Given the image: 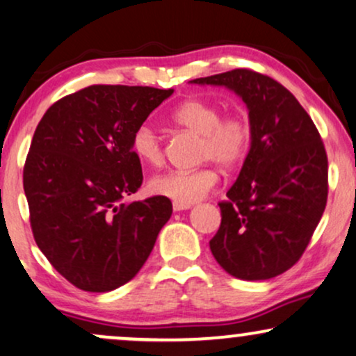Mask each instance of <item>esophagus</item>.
Returning a JSON list of instances; mask_svg holds the SVG:
<instances>
[{
    "label": "esophagus",
    "instance_id": "1",
    "mask_svg": "<svg viewBox=\"0 0 356 356\" xmlns=\"http://www.w3.org/2000/svg\"><path fill=\"white\" fill-rule=\"evenodd\" d=\"M191 204H185V203H178V201H173V209L175 211H183V209H188Z\"/></svg>",
    "mask_w": 356,
    "mask_h": 356
}]
</instances>
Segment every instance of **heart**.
<instances>
[{
  "instance_id": "1",
  "label": "heart",
  "mask_w": 356,
  "mask_h": 356,
  "mask_svg": "<svg viewBox=\"0 0 356 356\" xmlns=\"http://www.w3.org/2000/svg\"><path fill=\"white\" fill-rule=\"evenodd\" d=\"M171 120L181 129L200 137V161H214L226 170L238 168L249 156L254 130L251 118L243 108L221 113L219 104L208 99H190L178 105ZM134 155L145 165L163 163V142L155 127L148 122L140 124L130 138ZM219 175L211 166L191 171H166L148 183L152 195L163 196L178 203L191 204L204 198L218 185Z\"/></svg>"
}]
</instances>
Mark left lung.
<instances>
[{"label":"left lung","instance_id":"left-lung-1","mask_svg":"<svg viewBox=\"0 0 356 356\" xmlns=\"http://www.w3.org/2000/svg\"><path fill=\"white\" fill-rule=\"evenodd\" d=\"M191 82L234 90L254 130L251 153L219 203L213 256L238 279L275 277L299 262L327 204L328 160L317 127L282 84L251 69Z\"/></svg>","mask_w":356,"mask_h":356}]
</instances>
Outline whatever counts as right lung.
Returning a JSON list of instances; mask_svg holds the SVG:
<instances>
[{
    "label": "right lung",
    "mask_w": 356,
    "mask_h": 356,
    "mask_svg": "<svg viewBox=\"0 0 356 356\" xmlns=\"http://www.w3.org/2000/svg\"><path fill=\"white\" fill-rule=\"evenodd\" d=\"M173 94L142 86H89L47 108L23 170L34 241L77 289L108 292L150 256L173 211L168 198L124 203L142 185L130 138Z\"/></svg>",
    "instance_id": "obj_1"
}]
</instances>
